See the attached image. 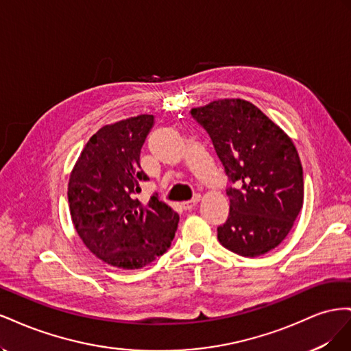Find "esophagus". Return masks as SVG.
I'll list each match as a JSON object with an SVG mask.
<instances>
[{"mask_svg":"<svg viewBox=\"0 0 351 351\" xmlns=\"http://www.w3.org/2000/svg\"><path fill=\"white\" fill-rule=\"evenodd\" d=\"M199 200H200V196L196 195L193 199H190V200H187V202H183V208H184L186 210L193 209V208L199 204Z\"/></svg>","mask_w":351,"mask_h":351,"instance_id":"34e87169","label":"esophagus"}]
</instances>
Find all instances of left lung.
Wrapping results in <instances>:
<instances>
[{"instance_id": "left-lung-1", "label": "left lung", "mask_w": 351, "mask_h": 351, "mask_svg": "<svg viewBox=\"0 0 351 351\" xmlns=\"http://www.w3.org/2000/svg\"><path fill=\"white\" fill-rule=\"evenodd\" d=\"M210 136L231 183L230 214L218 240L240 256L275 249L291 231L303 206V168L293 141L280 125L244 99H218L192 108Z\"/></svg>"}]
</instances>
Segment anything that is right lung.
Wrapping results in <instances>:
<instances>
[{
    "label": "right lung",
    "mask_w": 351,
    "mask_h": 351,
    "mask_svg": "<svg viewBox=\"0 0 351 351\" xmlns=\"http://www.w3.org/2000/svg\"><path fill=\"white\" fill-rule=\"evenodd\" d=\"M154 125L142 114L95 133L73 167L69 206L77 236L90 253L115 268L141 269L168 250L178 214L152 196L136 199L141 182V149Z\"/></svg>",
    "instance_id": "add662e5"
}]
</instances>
